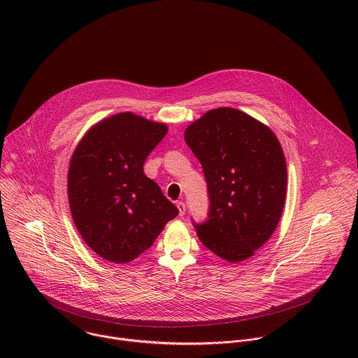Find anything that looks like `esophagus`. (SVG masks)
Wrapping results in <instances>:
<instances>
[{"label": "esophagus", "mask_w": 358, "mask_h": 358, "mask_svg": "<svg viewBox=\"0 0 358 358\" xmlns=\"http://www.w3.org/2000/svg\"><path fill=\"white\" fill-rule=\"evenodd\" d=\"M176 206L179 209V215H185V212H186V205H185V203L179 201V203H176Z\"/></svg>", "instance_id": "34e87169"}]
</instances>
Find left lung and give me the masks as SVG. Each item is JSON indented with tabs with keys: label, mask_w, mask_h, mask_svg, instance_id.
<instances>
[{
	"label": "left lung",
	"mask_w": 358,
	"mask_h": 358,
	"mask_svg": "<svg viewBox=\"0 0 358 358\" xmlns=\"http://www.w3.org/2000/svg\"><path fill=\"white\" fill-rule=\"evenodd\" d=\"M200 159L210 200L208 220L196 224L205 247L229 263L259 250L274 233L287 197V164L274 132L252 115L217 107L185 131Z\"/></svg>",
	"instance_id": "obj_1"
}]
</instances>
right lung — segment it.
<instances>
[{
	"label": "right lung",
	"instance_id": "1",
	"mask_svg": "<svg viewBox=\"0 0 358 358\" xmlns=\"http://www.w3.org/2000/svg\"><path fill=\"white\" fill-rule=\"evenodd\" d=\"M168 125L131 111L94 124L78 142L67 173L73 222L104 260L128 263L153 245L179 210L143 172Z\"/></svg>",
	"mask_w": 358,
	"mask_h": 358
}]
</instances>
